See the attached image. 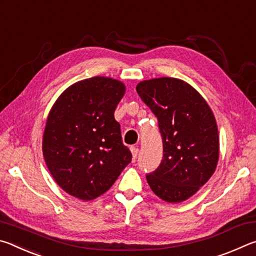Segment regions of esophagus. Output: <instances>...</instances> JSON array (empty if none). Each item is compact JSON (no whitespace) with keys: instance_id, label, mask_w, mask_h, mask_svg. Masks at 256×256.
<instances>
[{"instance_id":"obj_1","label":"esophagus","mask_w":256,"mask_h":256,"mask_svg":"<svg viewBox=\"0 0 256 256\" xmlns=\"http://www.w3.org/2000/svg\"><path fill=\"white\" fill-rule=\"evenodd\" d=\"M131 152H132L133 158L136 159L138 157V146H131Z\"/></svg>"}]
</instances>
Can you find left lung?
I'll list each match as a JSON object with an SVG mask.
<instances>
[{"label": "left lung", "instance_id": "8db88e82", "mask_svg": "<svg viewBox=\"0 0 256 256\" xmlns=\"http://www.w3.org/2000/svg\"><path fill=\"white\" fill-rule=\"evenodd\" d=\"M136 92L158 118L164 157L146 174L162 200L178 203L194 196L214 174L219 134L211 108L192 86L175 78L140 82Z\"/></svg>", "mask_w": 256, "mask_h": 256}]
</instances>
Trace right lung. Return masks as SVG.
<instances>
[{
	"label": "right lung",
	"instance_id": "right-lung-1",
	"mask_svg": "<svg viewBox=\"0 0 256 256\" xmlns=\"http://www.w3.org/2000/svg\"><path fill=\"white\" fill-rule=\"evenodd\" d=\"M124 94L123 82L94 76L68 86L52 107L42 154L50 175L70 196L94 200L131 162L114 118Z\"/></svg>",
	"mask_w": 256,
	"mask_h": 256
}]
</instances>
